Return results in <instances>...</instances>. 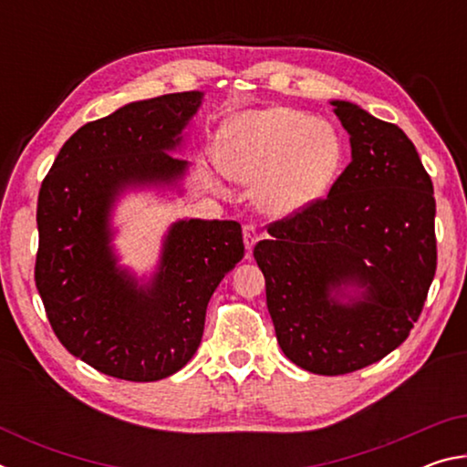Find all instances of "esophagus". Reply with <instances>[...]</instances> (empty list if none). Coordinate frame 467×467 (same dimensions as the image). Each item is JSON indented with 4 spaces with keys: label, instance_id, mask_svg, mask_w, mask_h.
Listing matches in <instances>:
<instances>
[{
    "label": "esophagus",
    "instance_id": "esophagus-1",
    "mask_svg": "<svg viewBox=\"0 0 467 467\" xmlns=\"http://www.w3.org/2000/svg\"><path fill=\"white\" fill-rule=\"evenodd\" d=\"M243 239H244V247H247V253H251L253 251V247H255V243H257V233H255V226L253 224H244L243 226Z\"/></svg>",
    "mask_w": 467,
    "mask_h": 467
}]
</instances>
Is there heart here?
Returning a JSON list of instances; mask_svg holds the SVG:
<instances>
[{
    "mask_svg": "<svg viewBox=\"0 0 467 467\" xmlns=\"http://www.w3.org/2000/svg\"><path fill=\"white\" fill-rule=\"evenodd\" d=\"M342 164V141L326 121L290 107L253 110L224 133L220 167L239 183H257L265 214L290 216L317 202Z\"/></svg>",
    "mask_w": 467,
    "mask_h": 467,
    "instance_id": "b5f03b06",
    "label": "heart"
}]
</instances>
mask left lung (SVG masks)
Masks as SVG:
<instances>
[{
	"label": "left lung",
	"mask_w": 467,
	"mask_h": 467,
	"mask_svg": "<svg viewBox=\"0 0 467 467\" xmlns=\"http://www.w3.org/2000/svg\"><path fill=\"white\" fill-rule=\"evenodd\" d=\"M352 162L326 197L267 224L253 257L282 352L315 375H346L381 360L410 336L437 272L429 172L398 125L334 100ZM342 283L366 288L339 304Z\"/></svg>",
	"instance_id": "obj_1"
}]
</instances>
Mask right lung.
Wrapping results in <instances>:
<instances>
[{
    "mask_svg": "<svg viewBox=\"0 0 467 467\" xmlns=\"http://www.w3.org/2000/svg\"><path fill=\"white\" fill-rule=\"evenodd\" d=\"M202 102L175 92L125 105L69 138L36 203V290L47 319L86 365L125 381H158L183 368L202 342L205 309L244 255L233 220H181L146 288L115 267L109 210L125 185L172 181L187 162L169 154Z\"/></svg>",
    "mask_w": 467,
    "mask_h": 467,
    "instance_id": "right-lung-1",
    "label": "right lung"
}]
</instances>
